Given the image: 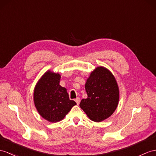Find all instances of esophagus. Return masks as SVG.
Masks as SVG:
<instances>
[{
	"mask_svg": "<svg viewBox=\"0 0 156 156\" xmlns=\"http://www.w3.org/2000/svg\"><path fill=\"white\" fill-rule=\"evenodd\" d=\"M75 102H76V103H77V105H79V103H80V98H79V97H77V98H75Z\"/></svg>",
	"mask_w": 156,
	"mask_h": 156,
	"instance_id": "obj_1",
	"label": "esophagus"
}]
</instances>
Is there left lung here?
Instances as JSON below:
<instances>
[{
	"label": "left lung",
	"instance_id": "obj_1",
	"mask_svg": "<svg viewBox=\"0 0 156 156\" xmlns=\"http://www.w3.org/2000/svg\"><path fill=\"white\" fill-rule=\"evenodd\" d=\"M87 98L81 100L79 106L89 119L101 122L111 116L119 100V90L115 78L108 69L98 67L87 80Z\"/></svg>",
	"mask_w": 156,
	"mask_h": 156
}]
</instances>
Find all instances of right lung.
<instances>
[{
    "label": "right lung",
    "instance_id": "1",
    "mask_svg": "<svg viewBox=\"0 0 156 156\" xmlns=\"http://www.w3.org/2000/svg\"><path fill=\"white\" fill-rule=\"evenodd\" d=\"M61 76L48 71L41 77L34 92V104L40 115L49 122L62 120L76 102L70 100L67 89L60 86Z\"/></svg>",
    "mask_w": 156,
    "mask_h": 156
}]
</instances>
